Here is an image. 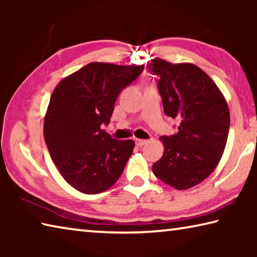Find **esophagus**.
<instances>
[{
    "label": "esophagus",
    "instance_id": "34e87169",
    "mask_svg": "<svg viewBox=\"0 0 257 257\" xmlns=\"http://www.w3.org/2000/svg\"><path fill=\"white\" fill-rule=\"evenodd\" d=\"M135 143H136L137 146L142 147V146H144V145L147 144V141H146V139H139V138H136V141H135Z\"/></svg>",
    "mask_w": 257,
    "mask_h": 257
}]
</instances>
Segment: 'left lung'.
Returning <instances> with one entry per match:
<instances>
[{
  "label": "left lung",
  "instance_id": "8db88e82",
  "mask_svg": "<svg viewBox=\"0 0 257 257\" xmlns=\"http://www.w3.org/2000/svg\"><path fill=\"white\" fill-rule=\"evenodd\" d=\"M151 61V70L160 76L164 113L180 122L176 135L160 138L164 152L152 169L160 180L185 190L205 180L222 158L230 125L228 103L195 64Z\"/></svg>",
  "mask_w": 257,
  "mask_h": 257
}]
</instances>
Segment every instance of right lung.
Returning <instances> with one entry per match:
<instances>
[{
	"label": "right lung",
	"mask_w": 257,
	"mask_h": 257,
	"mask_svg": "<svg viewBox=\"0 0 257 257\" xmlns=\"http://www.w3.org/2000/svg\"><path fill=\"white\" fill-rule=\"evenodd\" d=\"M144 66L92 62L61 80L51 95L44 138L51 159L69 185L98 194L115 184L133 154L132 139L115 141L108 124L119 93Z\"/></svg>",
	"instance_id": "add662e5"
}]
</instances>
